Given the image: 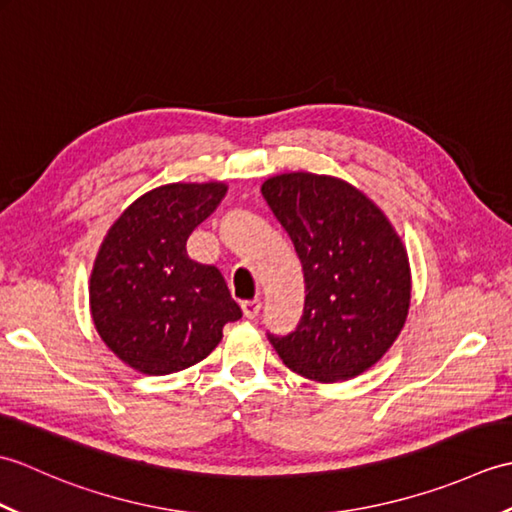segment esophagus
Segmentation results:
<instances>
[{
    "instance_id": "esophagus-1",
    "label": "esophagus",
    "mask_w": 512,
    "mask_h": 512,
    "mask_svg": "<svg viewBox=\"0 0 512 512\" xmlns=\"http://www.w3.org/2000/svg\"><path fill=\"white\" fill-rule=\"evenodd\" d=\"M259 308H262V303H259V299H248V301H242V312L246 319H255L259 314Z\"/></svg>"
}]
</instances>
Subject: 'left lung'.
<instances>
[{"instance_id": "obj_1", "label": "left lung", "mask_w": 512, "mask_h": 512, "mask_svg": "<svg viewBox=\"0 0 512 512\" xmlns=\"http://www.w3.org/2000/svg\"><path fill=\"white\" fill-rule=\"evenodd\" d=\"M303 264L306 306L295 332L273 336L292 372L317 383L350 380L385 356L411 303L407 248L387 215L334 176L292 171L262 184Z\"/></svg>"}]
</instances>
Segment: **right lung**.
Listing matches in <instances>:
<instances>
[{
    "label": "right lung",
    "mask_w": 512,
    "mask_h": 512,
    "mask_svg": "<svg viewBox=\"0 0 512 512\" xmlns=\"http://www.w3.org/2000/svg\"><path fill=\"white\" fill-rule=\"evenodd\" d=\"M224 182H173L140 195L110 226L90 275L103 343L136 372L165 376L209 356L242 317L215 266L193 262L187 239L226 195Z\"/></svg>",
    "instance_id": "obj_1"
}]
</instances>
